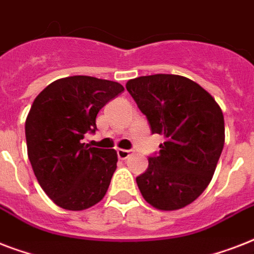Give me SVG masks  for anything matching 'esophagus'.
<instances>
[{"label": "esophagus", "mask_w": 254, "mask_h": 254, "mask_svg": "<svg viewBox=\"0 0 254 254\" xmlns=\"http://www.w3.org/2000/svg\"><path fill=\"white\" fill-rule=\"evenodd\" d=\"M117 155L120 159H127L131 155V150H124V149H119L117 150Z\"/></svg>", "instance_id": "34e87169"}]
</instances>
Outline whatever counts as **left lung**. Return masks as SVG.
Returning <instances> with one entry per match:
<instances>
[{
	"instance_id": "obj_1",
	"label": "left lung",
	"mask_w": 254,
	"mask_h": 254,
	"mask_svg": "<svg viewBox=\"0 0 254 254\" xmlns=\"http://www.w3.org/2000/svg\"><path fill=\"white\" fill-rule=\"evenodd\" d=\"M127 89L163 135L158 155L137 177L143 199L161 211H177L200 196L212 179L225 141L221 108L189 77L169 73L139 76Z\"/></svg>"
}]
</instances>
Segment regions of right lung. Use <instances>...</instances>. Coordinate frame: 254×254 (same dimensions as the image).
<instances>
[{
  "mask_svg": "<svg viewBox=\"0 0 254 254\" xmlns=\"http://www.w3.org/2000/svg\"><path fill=\"white\" fill-rule=\"evenodd\" d=\"M123 91L117 81L77 75L53 81L34 100L25 124L27 155L38 183L62 208L83 211L105 196L117 153L81 139L97 129L100 109Z\"/></svg>",
  "mask_w": 254,
  "mask_h": 254,
  "instance_id": "add662e5",
  "label": "right lung"
}]
</instances>
